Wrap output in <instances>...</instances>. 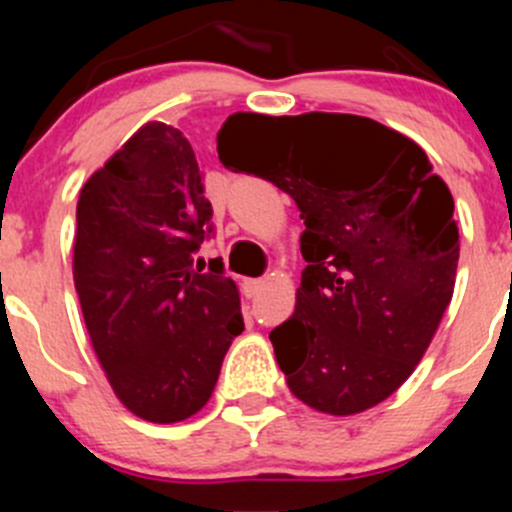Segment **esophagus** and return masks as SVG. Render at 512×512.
I'll use <instances>...</instances> for the list:
<instances>
[{"instance_id": "34e87169", "label": "esophagus", "mask_w": 512, "mask_h": 512, "mask_svg": "<svg viewBox=\"0 0 512 512\" xmlns=\"http://www.w3.org/2000/svg\"><path fill=\"white\" fill-rule=\"evenodd\" d=\"M242 287H245L247 297H255V294L260 292L262 287H265V282H262V280H245V282H242Z\"/></svg>"}]
</instances>
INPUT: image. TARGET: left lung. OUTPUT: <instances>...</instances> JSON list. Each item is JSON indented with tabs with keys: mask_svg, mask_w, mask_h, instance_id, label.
<instances>
[{
	"mask_svg": "<svg viewBox=\"0 0 512 512\" xmlns=\"http://www.w3.org/2000/svg\"><path fill=\"white\" fill-rule=\"evenodd\" d=\"M218 153L302 213L307 267L294 314L270 332L289 391L332 416L389 399L451 304L461 250L453 195L423 148L371 118L312 111L270 128L232 118Z\"/></svg>",
	"mask_w": 512,
	"mask_h": 512,
	"instance_id": "1",
	"label": "left lung"
}]
</instances>
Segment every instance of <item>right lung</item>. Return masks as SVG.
I'll return each instance as SVG.
<instances>
[{"label": "right lung", "instance_id": "right-lung-1", "mask_svg": "<svg viewBox=\"0 0 512 512\" xmlns=\"http://www.w3.org/2000/svg\"><path fill=\"white\" fill-rule=\"evenodd\" d=\"M250 126L275 118L235 113ZM213 208L188 138L168 123L138 128L81 188L74 285L113 394L131 414L178 423L210 401L240 294L223 262L195 270Z\"/></svg>", "mask_w": 512, "mask_h": 512}]
</instances>
